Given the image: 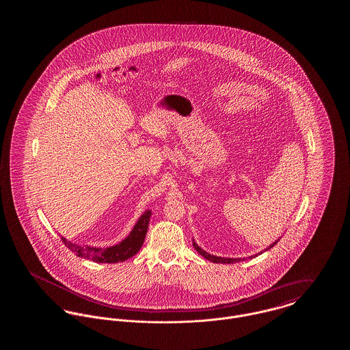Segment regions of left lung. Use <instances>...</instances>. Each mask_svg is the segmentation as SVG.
Returning <instances> with one entry per match:
<instances>
[{
	"mask_svg": "<svg viewBox=\"0 0 350 350\" xmlns=\"http://www.w3.org/2000/svg\"><path fill=\"white\" fill-rule=\"evenodd\" d=\"M277 243H278V240H277L275 243H273L271 245H269L267 250H264L262 252L273 248ZM193 247L200 253V256H203L206 260H208V261H211V262H215V264H234V262H240L241 260H245V258H226V257H217V256H214V254H210V253H207L206 250H203L200 247H198V244H197L194 240H193ZM262 252H261V253H262ZM261 253H258V254H261ZM256 256H257V254H256ZM256 256H254V257H256ZM252 257H253V256H250V258H252Z\"/></svg>",
	"mask_w": 350,
	"mask_h": 350,
	"instance_id": "8db88e82",
	"label": "left lung"
}]
</instances>
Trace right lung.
Instances as JSON below:
<instances>
[{
  "label": "right lung",
  "mask_w": 350,
  "mask_h": 350,
  "mask_svg": "<svg viewBox=\"0 0 350 350\" xmlns=\"http://www.w3.org/2000/svg\"><path fill=\"white\" fill-rule=\"evenodd\" d=\"M150 217V210H147L142 217H139L131 233L123 241H120L117 245L109 247V248H93V247H88V245L86 247L79 245V244L68 241L66 237H62V240L68 250H70V252H73L76 256H79L81 258L92 260V261L100 262V264L123 262V261L131 258L142 248L146 234H147V230H148Z\"/></svg>",
  "instance_id": "obj_1"
}]
</instances>
